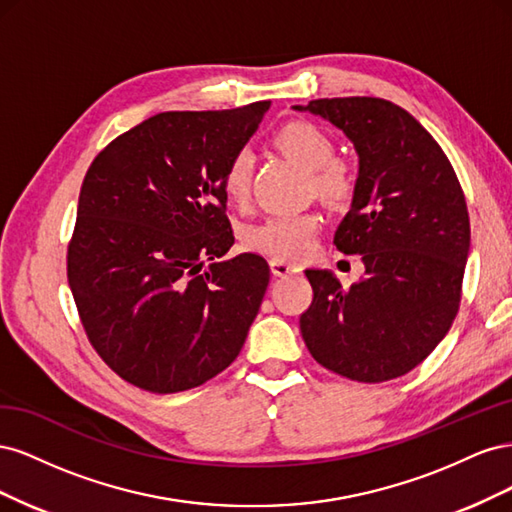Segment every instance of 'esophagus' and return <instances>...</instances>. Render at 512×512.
<instances>
[{
    "instance_id": "obj_1",
    "label": "esophagus",
    "mask_w": 512,
    "mask_h": 512,
    "mask_svg": "<svg viewBox=\"0 0 512 512\" xmlns=\"http://www.w3.org/2000/svg\"><path fill=\"white\" fill-rule=\"evenodd\" d=\"M269 267H271V271H273V275H277V277H288V275H297V273H301V267L299 265H294V262H286V260H271L269 262Z\"/></svg>"
}]
</instances>
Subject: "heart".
Returning a JSON list of instances; mask_svg holds the SVG:
<instances>
[{"label": "heart", "instance_id": "b5f03b06", "mask_svg": "<svg viewBox=\"0 0 512 512\" xmlns=\"http://www.w3.org/2000/svg\"><path fill=\"white\" fill-rule=\"evenodd\" d=\"M275 145L288 158L312 170V181L318 194L324 198H344L350 190V175L344 162L333 160L331 138L320 128L305 121H292L275 134ZM254 156L250 149L232 153L226 164L222 185L232 203L243 205L250 196ZM320 220L316 213H288L273 215L265 222L245 230V245L252 252L275 260H299L312 252Z\"/></svg>", "mask_w": 512, "mask_h": 512}]
</instances>
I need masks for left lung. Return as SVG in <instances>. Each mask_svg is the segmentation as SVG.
I'll use <instances>...</instances> for the list:
<instances>
[{"instance_id":"8db88e82","label":"left lung","mask_w":512,"mask_h":512,"mask_svg":"<svg viewBox=\"0 0 512 512\" xmlns=\"http://www.w3.org/2000/svg\"><path fill=\"white\" fill-rule=\"evenodd\" d=\"M294 111L331 121L354 145L359 177L335 230L361 254L363 280L344 288L307 269L314 290L301 335L314 359L356 382H384L423 363L451 329L470 252L466 196L433 136L382 98H322Z\"/></svg>"}]
</instances>
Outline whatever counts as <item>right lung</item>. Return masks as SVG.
<instances>
[{"label":"right lung","mask_w":512,"mask_h":512,"mask_svg":"<svg viewBox=\"0 0 512 512\" xmlns=\"http://www.w3.org/2000/svg\"><path fill=\"white\" fill-rule=\"evenodd\" d=\"M269 106L153 115L87 170L68 284L91 346L138 389H194L245 344L269 265L256 254L222 260L235 243L222 177Z\"/></svg>","instance_id":"1"}]
</instances>
